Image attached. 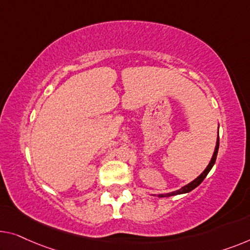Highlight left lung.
Returning <instances> with one entry per match:
<instances>
[{
  "label": "left lung",
  "instance_id": "8db88e82",
  "mask_svg": "<svg viewBox=\"0 0 250 250\" xmlns=\"http://www.w3.org/2000/svg\"><path fill=\"white\" fill-rule=\"evenodd\" d=\"M218 150H219V137H218V140H217V146H215L214 152H213V156H212V158H211V162H210V164H208V165L207 168L204 169V172H203L202 174H201L199 177L195 178L194 181L191 182V183H189V184H188V185L183 186V188H180V189H177V191H175V192H172V193H167V194H165V195H164V194H161V195H159V197H164V196H170V195H177V194H183V193H188V192H191L192 189H194L195 188H197V186H199L201 183H202L204 178L207 177V175L208 174V172H210L212 167H213L214 163H215V159H217Z\"/></svg>",
  "mask_w": 250,
  "mask_h": 250
}]
</instances>
